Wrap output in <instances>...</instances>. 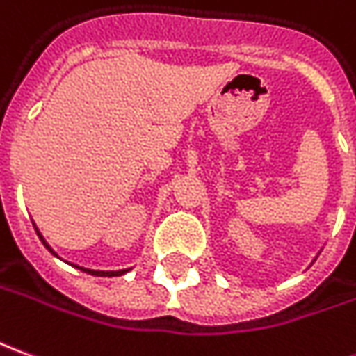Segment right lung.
<instances>
[{
	"label": "right lung",
	"mask_w": 356,
	"mask_h": 356,
	"mask_svg": "<svg viewBox=\"0 0 356 356\" xmlns=\"http://www.w3.org/2000/svg\"><path fill=\"white\" fill-rule=\"evenodd\" d=\"M36 233H38V231H36ZM38 237L42 238V235H40V233H38ZM42 243L46 245V248H48V250H51V248L48 247V243H46L44 238H42ZM51 252H54V250H51ZM81 270L86 273H92V275H100V277H113V275H121V273L127 272V270H119V272H96V270H86V268H81Z\"/></svg>",
	"instance_id": "1"
}]
</instances>
